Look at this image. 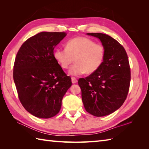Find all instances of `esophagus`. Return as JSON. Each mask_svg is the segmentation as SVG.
I'll return each instance as SVG.
<instances>
[{
    "label": "esophagus",
    "instance_id": "1",
    "mask_svg": "<svg viewBox=\"0 0 149 149\" xmlns=\"http://www.w3.org/2000/svg\"><path fill=\"white\" fill-rule=\"evenodd\" d=\"M72 83H76L77 82V79L75 77H72Z\"/></svg>",
    "mask_w": 149,
    "mask_h": 149
}]
</instances>
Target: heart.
Returning <instances> with one entry per match:
<instances>
[{"mask_svg":"<svg viewBox=\"0 0 149 149\" xmlns=\"http://www.w3.org/2000/svg\"><path fill=\"white\" fill-rule=\"evenodd\" d=\"M54 57L62 68L66 69L75 60L70 74L79 75L86 72L91 74L99 70L105 57V47L86 37H76L68 40L66 48L58 47Z\"/></svg>","mask_w":149,"mask_h":149,"instance_id":"b5f03b06","label":"heart"}]
</instances>
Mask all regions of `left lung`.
<instances>
[{
  "instance_id": "1",
  "label": "left lung",
  "mask_w": 149,
  "mask_h": 149,
  "mask_svg": "<svg viewBox=\"0 0 149 149\" xmlns=\"http://www.w3.org/2000/svg\"><path fill=\"white\" fill-rule=\"evenodd\" d=\"M100 39L105 47V57L98 70L78 84L82 100L88 113L104 116L115 111L127 98L131 82V68L127 52L116 40L102 33H88Z\"/></svg>"
}]
</instances>
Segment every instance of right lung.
Masks as SVG:
<instances>
[{"label": "right lung", "instance_id": "right-lung-1", "mask_svg": "<svg viewBox=\"0 0 149 149\" xmlns=\"http://www.w3.org/2000/svg\"><path fill=\"white\" fill-rule=\"evenodd\" d=\"M65 32H42L29 38L17 54L13 79L24 107L38 118L56 115L63 96L72 85L54 57V47L66 36Z\"/></svg>", "mask_w": 149, "mask_h": 149}]
</instances>
